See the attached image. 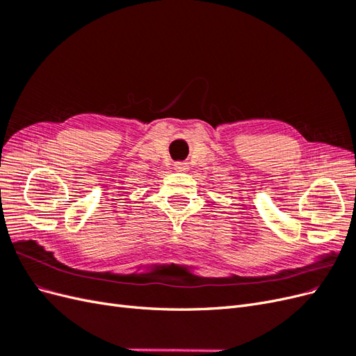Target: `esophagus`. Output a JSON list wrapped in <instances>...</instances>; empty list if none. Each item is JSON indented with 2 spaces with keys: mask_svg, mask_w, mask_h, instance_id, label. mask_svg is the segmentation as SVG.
Wrapping results in <instances>:
<instances>
[{
  "mask_svg": "<svg viewBox=\"0 0 356 356\" xmlns=\"http://www.w3.org/2000/svg\"><path fill=\"white\" fill-rule=\"evenodd\" d=\"M174 168H175L177 170H179V172H184V170L188 169V165L184 163V161H177V163L174 165Z\"/></svg>",
  "mask_w": 356,
  "mask_h": 356,
  "instance_id": "1",
  "label": "esophagus"
}]
</instances>
